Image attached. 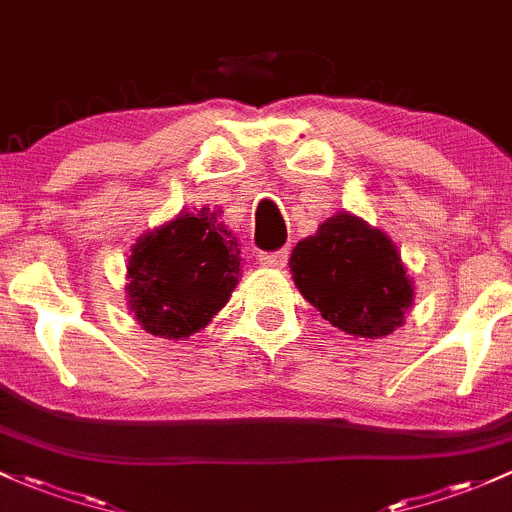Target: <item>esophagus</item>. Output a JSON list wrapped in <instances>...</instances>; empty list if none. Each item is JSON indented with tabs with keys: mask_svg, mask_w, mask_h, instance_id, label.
I'll return each instance as SVG.
<instances>
[{
	"mask_svg": "<svg viewBox=\"0 0 512 512\" xmlns=\"http://www.w3.org/2000/svg\"><path fill=\"white\" fill-rule=\"evenodd\" d=\"M287 250H279V252H262L260 255V265L262 267H270V270H282L287 265Z\"/></svg>",
	"mask_w": 512,
	"mask_h": 512,
	"instance_id": "1",
	"label": "esophagus"
}]
</instances>
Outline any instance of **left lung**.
Instances as JSON below:
<instances>
[{
    "label": "left lung",
    "mask_w": 512,
    "mask_h": 512,
    "mask_svg": "<svg viewBox=\"0 0 512 512\" xmlns=\"http://www.w3.org/2000/svg\"><path fill=\"white\" fill-rule=\"evenodd\" d=\"M289 270L301 297L355 338L390 336L414 304V282L395 242L348 211L299 240Z\"/></svg>",
    "instance_id": "obj_1"
}]
</instances>
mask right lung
<instances>
[{"label": "right lung", "instance_id": "add662e5", "mask_svg": "<svg viewBox=\"0 0 512 512\" xmlns=\"http://www.w3.org/2000/svg\"><path fill=\"white\" fill-rule=\"evenodd\" d=\"M220 213L208 206L184 211L132 245L125 299L152 336L184 341L233 297L242 277L240 245Z\"/></svg>", "mask_w": 512, "mask_h": 512}]
</instances>
